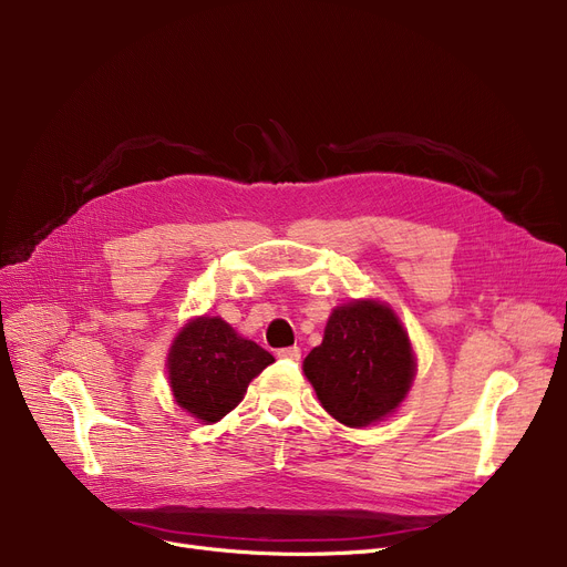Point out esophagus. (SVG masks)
Masks as SVG:
<instances>
[{
  "mask_svg": "<svg viewBox=\"0 0 567 567\" xmlns=\"http://www.w3.org/2000/svg\"><path fill=\"white\" fill-rule=\"evenodd\" d=\"M278 355L285 361H299L301 359V349L299 347H285V349H278Z\"/></svg>",
  "mask_w": 567,
  "mask_h": 567,
  "instance_id": "34e87169",
  "label": "esophagus"
}]
</instances>
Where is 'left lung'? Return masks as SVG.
Wrapping results in <instances>:
<instances>
[{
  "mask_svg": "<svg viewBox=\"0 0 567 567\" xmlns=\"http://www.w3.org/2000/svg\"><path fill=\"white\" fill-rule=\"evenodd\" d=\"M413 353L402 323L377 301L333 310L323 342L303 361L321 406L349 427L389 415L413 379Z\"/></svg>",
  "mask_w": 567,
  "mask_h": 567,
  "instance_id": "obj_1",
  "label": "left lung"
}]
</instances>
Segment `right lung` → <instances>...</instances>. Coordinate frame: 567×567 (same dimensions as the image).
Returning <instances> with one entry per match:
<instances>
[{
	"label": "right lung",
	"mask_w": 567,
	"mask_h": 567,
	"mask_svg": "<svg viewBox=\"0 0 567 567\" xmlns=\"http://www.w3.org/2000/svg\"><path fill=\"white\" fill-rule=\"evenodd\" d=\"M271 363V353L236 336L220 317H199L174 340L167 372L176 404L204 423H216L244 400L248 383Z\"/></svg>",
	"instance_id": "1"
}]
</instances>
